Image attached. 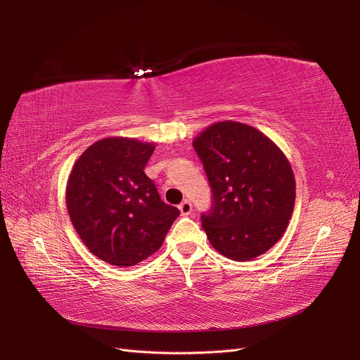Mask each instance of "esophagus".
<instances>
[{"label": "esophagus", "mask_w": 360, "mask_h": 360, "mask_svg": "<svg viewBox=\"0 0 360 360\" xmlns=\"http://www.w3.org/2000/svg\"><path fill=\"white\" fill-rule=\"evenodd\" d=\"M179 210H181V215H192V212H193V205H192V202L190 201H182L181 204H179Z\"/></svg>", "instance_id": "34e87169"}]
</instances>
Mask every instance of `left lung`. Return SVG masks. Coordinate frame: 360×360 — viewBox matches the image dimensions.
<instances>
[{
    "instance_id": "left-lung-1",
    "label": "left lung",
    "mask_w": 360,
    "mask_h": 360,
    "mask_svg": "<svg viewBox=\"0 0 360 360\" xmlns=\"http://www.w3.org/2000/svg\"><path fill=\"white\" fill-rule=\"evenodd\" d=\"M212 187L202 229L221 255L249 262L277 243L295 202L288 158L269 137L241 122H217L193 139Z\"/></svg>"
}]
</instances>
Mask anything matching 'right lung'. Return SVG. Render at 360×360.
I'll use <instances>...</instances> for the list:
<instances>
[{
    "label": "right lung",
    "instance_id": "add662e5",
    "mask_svg": "<svg viewBox=\"0 0 360 360\" xmlns=\"http://www.w3.org/2000/svg\"><path fill=\"white\" fill-rule=\"evenodd\" d=\"M155 143L105 137L82 153L66 186V207L97 258L129 267L162 246L179 210L165 204L147 174Z\"/></svg>",
    "mask_w": 360,
    "mask_h": 360
}]
</instances>
